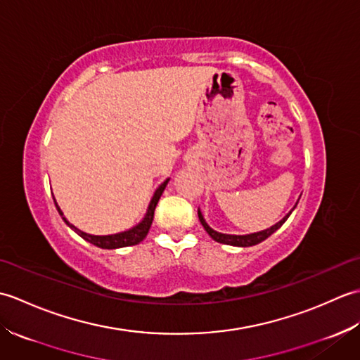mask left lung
Masks as SVG:
<instances>
[{"mask_svg":"<svg viewBox=\"0 0 360 360\" xmlns=\"http://www.w3.org/2000/svg\"><path fill=\"white\" fill-rule=\"evenodd\" d=\"M295 209V207H294ZM292 209V210H294ZM292 210H290L288 215L283 218L280 223H277L275 226H272L271 229H266V231H262V232H257V233H250V235H226V233H219V232H215L213 231L212 227H209V224L205 223V219L202 218L201 212L198 210V217H200V221L202 227L205 229V232H207L213 240L218 241V243H223V244H229V246H238V248H249V246H255V244L264 241L267 236H271L275 231H278V229L285 224V221L289 218L290 213H292Z\"/></svg>","mask_w":360,"mask_h":360,"instance_id":"8db88e82","label":"left lung"}]
</instances>
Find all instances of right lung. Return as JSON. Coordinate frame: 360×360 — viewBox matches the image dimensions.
<instances>
[{
    "instance_id": "1",
    "label": "right lung",
    "mask_w": 360,
    "mask_h": 360,
    "mask_svg": "<svg viewBox=\"0 0 360 360\" xmlns=\"http://www.w3.org/2000/svg\"><path fill=\"white\" fill-rule=\"evenodd\" d=\"M167 182H168V179L164 181L162 184L159 186V188L156 190V193H155V196H153V200H151V202L148 205V210H147V215H145V218L136 227L129 229V231H127V232L116 233V235H105V236L89 235V233H85V232L79 231L77 227H74L72 224L68 223L66 218H63V219H65V223L70 226L75 233H79L83 240L89 241L91 244H94V246H97V248H102V249H119V248L134 246V244H139L145 238V236H147L150 227H151V223H153V217H155V209H156L160 195H162V192H164ZM56 205H57V202H56ZM57 210H58L60 215L63 217V213H62V210H60L58 205H57Z\"/></svg>"
}]
</instances>
